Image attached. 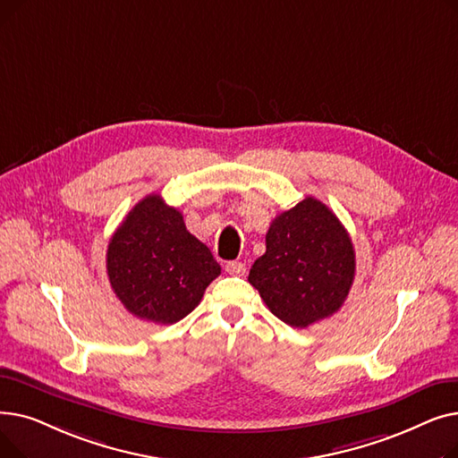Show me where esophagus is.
<instances>
[{
    "label": "esophagus",
    "instance_id": "1",
    "mask_svg": "<svg viewBox=\"0 0 458 458\" xmlns=\"http://www.w3.org/2000/svg\"><path fill=\"white\" fill-rule=\"evenodd\" d=\"M225 271H226L228 275L243 276L245 271H247V267H245V263H242V261H228L226 266H225Z\"/></svg>",
    "mask_w": 458,
    "mask_h": 458
}]
</instances>
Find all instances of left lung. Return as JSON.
Here are the masks:
<instances>
[{
	"mask_svg": "<svg viewBox=\"0 0 458 458\" xmlns=\"http://www.w3.org/2000/svg\"><path fill=\"white\" fill-rule=\"evenodd\" d=\"M249 282L285 325L306 328L338 311L354 280L352 242L323 202L306 197L280 213Z\"/></svg>",
	"mask_w": 458,
	"mask_h": 458,
	"instance_id": "left-lung-1",
	"label": "left lung"
}]
</instances>
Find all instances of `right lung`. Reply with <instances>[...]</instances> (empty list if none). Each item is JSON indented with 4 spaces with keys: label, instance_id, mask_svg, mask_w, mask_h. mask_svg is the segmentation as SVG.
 <instances>
[{
    "label": "right lung",
    "instance_id": "1",
    "mask_svg": "<svg viewBox=\"0 0 458 458\" xmlns=\"http://www.w3.org/2000/svg\"><path fill=\"white\" fill-rule=\"evenodd\" d=\"M221 275L209 249L189 233L182 213L159 195L126 215L107 247V276L118 301L139 319L173 325L199 306Z\"/></svg>",
    "mask_w": 458,
    "mask_h": 458
}]
</instances>
